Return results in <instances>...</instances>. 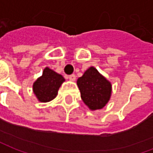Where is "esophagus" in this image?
Returning a JSON list of instances; mask_svg holds the SVG:
<instances>
[{"label":"esophagus","mask_w":153,"mask_h":153,"mask_svg":"<svg viewBox=\"0 0 153 153\" xmlns=\"http://www.w3.org/2000/svg\"><path fill=\"white\" fill-rule=\"evenodd\" d=\"M69 79H70V81H75L76 79V76H75V74H71L69 76Z\"/></svg>","instance_id":"esophagus-1"}]
</instances>
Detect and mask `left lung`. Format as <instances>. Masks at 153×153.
Wrapping results in <instances>:
<instances>
[{
    "mask_svg": "<svg viewBox=\"0 0 153 153\" xmlns=\"http://www.w3.org/2000/svg\"><path fill=\"white\" fill-rule=\"evenodd\" d=\"M81 98L90 110L103 108L111 95V83L97 71L90 67L77 80Z\"/></svg>",
    "mask_w": 153,
    "mask_h": 153,
    "instance_id": "left-lung-1",
    "label": "left lung"
}]
</instances>
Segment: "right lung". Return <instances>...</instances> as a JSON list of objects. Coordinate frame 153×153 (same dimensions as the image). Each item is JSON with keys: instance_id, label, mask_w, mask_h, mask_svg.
<instances>
[{"instance_id": "1", "label": "right lung", "mask_w": 153, "mask_h": 153, "mask_svg": "<svg viewBox=\"0 0 153 153\" xmlns=\"http://www.w3.org/2000/svg\"><path fill=\"white\" fill-rule=\"evenodd\" d=\"M64 81L65 79L61 74L46 67L42 75L33 83V93L41 102H50L57 96L58 90Z\"/></svg>"}]
</instances>
